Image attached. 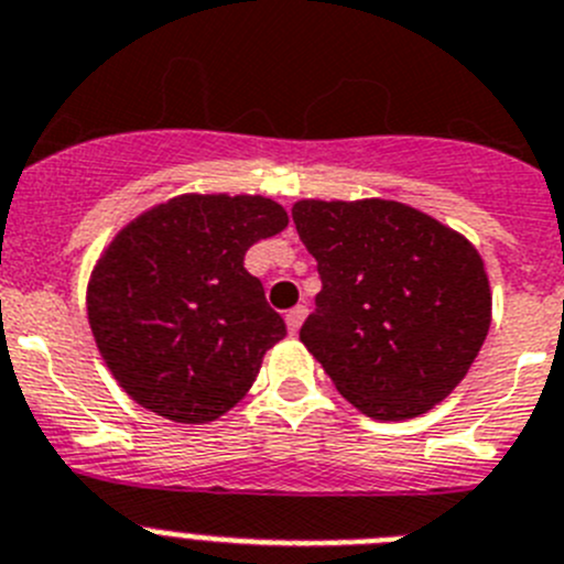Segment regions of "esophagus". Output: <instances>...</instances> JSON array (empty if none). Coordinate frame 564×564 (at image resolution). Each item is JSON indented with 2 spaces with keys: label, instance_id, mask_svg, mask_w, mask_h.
Segmentation results:
<instances>
[{
  "label": "esophagus",
  "instance_id": "esophagus-1",
  "mask_svg": "<svg viewBox=\"0 0 564 564\" xmlns=\"http://www.w3.org/2000/svg\"><path fill=\"white\" fill-rule=\"evenodd\" d=\"M306 306H294L292 312H286V328H289V334H297L301 332V326H303V319H306Z\"/></svg>",
  "mask_w": 564,
  "mask_h": 564
}]
</instances>
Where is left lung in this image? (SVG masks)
Here are the masks:
<instances>
[{"mask_svg":"<svg viewBox=\"0 0 564 564\" xmlns=\"http://www.w3.org/2000/svg\"><path fill=\"white\" fill-rule=\"evenodd\" d=\"M323 289L301 343L334 388L377 421L453 393L491 323L484 258L466 236L393 199L294 202Z\"/></svg>","mask_w":564,"mask_h":564,"instance_id":"8db88e82","label":"left lung"}]
</instances>
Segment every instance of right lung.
<instances>
[{
    "label": "right lung",
    "instance_id": "1",
    "mask_svg": "<svg viewBox=\"0 0 564 564\" xmlns=\"http://www.w3.org/2000/svg\"><path fill=\"white\" fill-rule=\"evenodd\" d=\"M286 225L267 196L182 194L111 238L86 314L106 368L140 408L207 424L245 399L263 354L286 337L245 256Z\"/></svg>",
    "mask_w": 564,
    "mask_h": 564
}]
</instances>
